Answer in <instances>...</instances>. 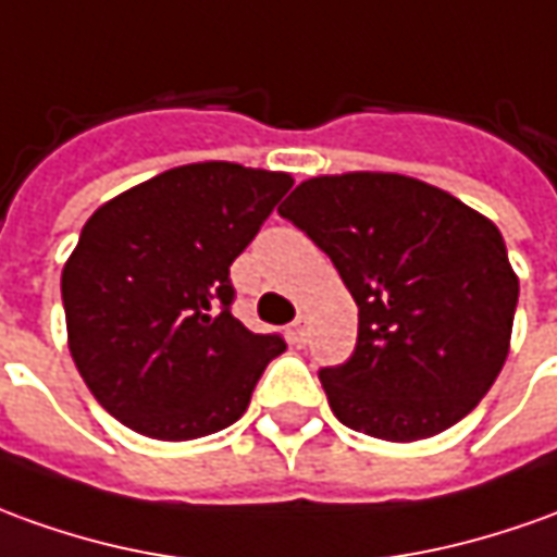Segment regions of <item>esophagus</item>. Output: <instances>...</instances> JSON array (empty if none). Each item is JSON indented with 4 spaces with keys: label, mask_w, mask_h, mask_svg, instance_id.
<instances>
[{
    "label": "esophagus",
    "mask_w": 557,
    "mask_h": 557,
    "mask_svg": "<svg viewBox=\"0 0 557 557\" xmlns=\"http://www.w3.org/2000/svg\"><path fill=\"white\" fill-rule=\"evenodd\" d=\"M306 330H309V318L300 315L294 324H290V339H294L297 345H302L306 343Z\"/></svg>",
    "instance_id": "esophagus-1"
}]
</instances>
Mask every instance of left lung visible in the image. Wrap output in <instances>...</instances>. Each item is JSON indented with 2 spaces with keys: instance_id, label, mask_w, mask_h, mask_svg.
<instances>
[{
  "instance_id": "left-lung-1",
  "label": "left lung",
  "mask_w": 557,
  "mask_h": 557,
  "mask_svg": "<svg viewBox=\"0 0 557 557\" xmlns=\"http://www.w3.org/2000/svg\"><path fill=\"white\" fill-rule=\"evenodd\" d=\"M278 214L333 260L358 302V345L321 370L351 431L416 443L458 424L509 355L519 275L485 214L397 172L318 175Z\"/></svg>"
}]
</instances>
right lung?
Listing matches in <instances>:
<instances>
[{"mask_svg":"<svg viewBox=\"0 0 557 557\" xmlns=\"http://www.w3.org/2000/svg\"><path fill=\"white\" fill-rule=\"evenodd\" d=\"M227 160L160 172L102 202L63 267L69 351L129 431L184 443L239 421L282 336L230 315V263L290 190Z\"/></svg>","mask_w":557,"mask_h":557,"instance_id":"add662e5","label":"right lung"}]
</instances>
